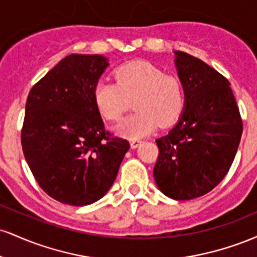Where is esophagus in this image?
<instances>
[{"instance_id":"1","label":"esophagus","mask_w":257,"mask_h":257,"mask_svg":"<svg viewBox=\"0 0 257 257\" xmlns=\"http://www.w3.org/2000/svg\"><path fill=\"white\" fill-rule=\"evenodd\" d=\"M141 143H143V141L139 140V139H132V140H131L132 149H137L139 145H141Z\"/></svg>"}]
</instances>
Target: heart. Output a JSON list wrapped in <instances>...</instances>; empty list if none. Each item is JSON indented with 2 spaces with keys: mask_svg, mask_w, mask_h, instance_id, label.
Wrapping results in <instances>:
<instances>
[{
  "mask_svg": "<svg viewBox=\"0 0 257 257\" xmlns=\"http://www.w3.org/2000/svg\"><path fill=\"white\" fill-rule=\"evenodd\" d=\"M116 82L100 81L94 89V101L102 117L117 120L134 102L137 111L114 126L120 137L137 139L151 133L158 123L170 125L185 106L181 79L151 61L134 60L114 70Z\"/></svg>",
  "mask_w": 257,
  "mask_h": 257,
  "instance_id": "b5f03b06",
  "label": "heart"
}]
</instances>
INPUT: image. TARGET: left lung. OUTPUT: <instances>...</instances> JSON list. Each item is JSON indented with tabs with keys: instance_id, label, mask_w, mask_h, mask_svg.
Wrapping results in <instances>:
<instances>
[{
	"instance_id": "left-lung-1",
	"label": "left lung",
	"mask_w": 257,
	"mask_h": 257,
	"mask_svg": "<svg viewBox=\"0 0 257 257\" xmlns=\"http://www.w3.org/2000/svg\"><path fill=\"white\" fill-rule=\"evenodd\" d=\"M174 54L185 90L184 112L172 131L156 140L153 176L167 197L188 200L210 192L228 173L243 122L228 79L198 58Z\"/></svg>"
}]
</instances>
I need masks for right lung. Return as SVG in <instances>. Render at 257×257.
I'll use <instances>...</instances> for the list:
<instances>
[{"label":"right lung","instance_id":"add662e5","mask_svg":"<svg viewBox=\"0 0 257 257\" xmlns=\"http://www.w3.org/2000/svg\"><path fill=\"white\" fill-rule=\"evenodd\" d=\"M108 66L99 54H70L29 93L22 129L25 159L41 188L69 205L104 197L129 150L105 131L94 89Z\"/></svg>","mask_w":257,"mask_h":257}]
</instances>
